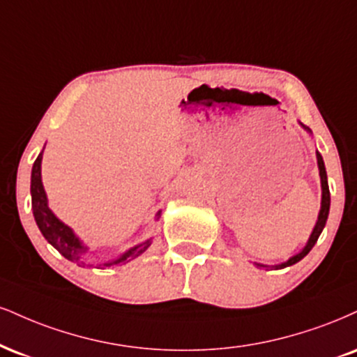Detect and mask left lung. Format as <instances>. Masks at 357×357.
<instances>
[{
    "mask_svg": "<svg viewBox=\"0 0 357 357\" xmlns=\"http://www.w3.org/2000/svg\"><path fill=\"white\" fill-rule=\"evenodd\" d=\"M307 130V128H306ZM317 166H319V176H321V186H323V201H321V211H319V218H317V222L314 226V231H312L311 238H309V241L306 244V248L303 249L299 255H296L291 257L289 261H286V263L276 266V268H287V266H293L298 263V261H301L304 256L307 255L309 251H311L312 246H314L317 238H319V234L323 233L324 226H326V221H328V214H329V204H331V195H329V186H328V176H326V167H324V161H323V156H321L319 153H317ZM257 268H269V266H264V264H256Z\"/></svg>",
    "mask_w": 357,
    "mask_h": 357,
    "instance_id": "obj_1",
    "label": "left lung"
}]
</instances>
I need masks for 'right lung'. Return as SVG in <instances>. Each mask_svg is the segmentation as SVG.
Here are the masks:
<instances>
[{
  "label": "right lung",
  "instance_id": "obj_1",
  "mask_svg": "<svg viewBox=\"0 0 357 357\" xmlns=\"http://www.w3.org/2000/svg\"><path fill=\"white\" fill-rule=\"evenodd\" d=\"M31 206H33V214L36 225L40 227V231L45 236V239H48L51 246L56 248L59 251V255L66 257L68 261H73L76 264H84L86 252L88 248L83 246L79 243V239L73 234V231L66 225H63L48 208V199H46L45 190H43L41 183V153L36 158L33 165L31 171ZM160 216V213H158ZM151 244V239L148 241L137 244V246L131 248L130 251H126L124 255L116 257L108 263H102V268H114V266H123L131 263L132 259H136L137 256H141L146 249Z\"/></svg>",
  "mask_w": 357,
  "mask_h": 357
}]
</instances>
